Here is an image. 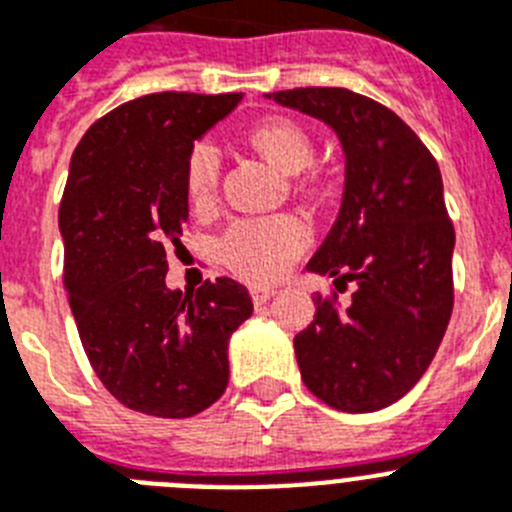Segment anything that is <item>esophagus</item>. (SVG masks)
<instances>
[{
  "mask_svg": "<svg viewBox=\"0 0 512 512\" xmlns=\"http://www.w3.org/2000/svg\"><path fill=\"white\" fill-rule=\"evenodd\" d=\"M274 295H277V289L274 287H253L251 289L253 305H264V302H269Z\"/></svg>",
  "mask_w": 512,
  "mask_h": 512,
  "instance_id": "esophagus-1",
  "label": "esophagus"
}]
</instances>
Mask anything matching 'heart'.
I'll list each match as a JSON object with an SVG mask.
<instances>
[{"instance_id":"heart-1","label":"heart","mask_w":512,"mask_h":512,"mask_svg":"<svg viewBox=\"0 0 512 512\" xmlns=\"http://www.w3.org/2000/svg\"><path fill=\"white\" fill-rule=\"evenodd\" d=\"M246 146L259 153L274 169L284 174H300L297 184L310 187L318 176L307 171L315 158V140L310 130L292 117L266 115L251 122L243 133ZM220 161L210 146L200 143L184 161V194L194 210H210L215 205ZM310 235L295 217H271V220H241L225 233L223 259L238 277L248 282H271L282 277L292 261L307 246Z\"/></svg>"}]
</instances>
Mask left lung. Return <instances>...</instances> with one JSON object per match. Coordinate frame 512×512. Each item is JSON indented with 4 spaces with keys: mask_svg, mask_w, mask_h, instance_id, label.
Masks as SVG:
<instances>
[{
    "mask_svg": "<svg viewBox=\"0 0 512 512\" xmlns=\"http://www.w3.org/2000/svg\"><path fill=\"white\" fill-rule=\"evenodd\" d=\"M328 122L346 153L338 220L307 269L354 282L351 305L315 295L295 336L302 382L343 413H372L408 395L436 356L454 310V225L436 158L390 107L341 87L274 92Z\"/></svg>",
    "mask_w": 512,
    "mask_h": 512,
    "instance_id": "left-lung-1",
    "label": "left lung"
}]
</instances>
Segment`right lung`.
Here are the masks:
<instances>
[{
  "instance_id": "add662e5",
  "label": "right lung",
  "mask_w": 512,
  "mask_h": 512,
  "mask_svg": "<svg viewBox=\"0 0 512 512\" xmlns=\"http://www.w3.org/2000/svg\"><path fill=\"white\" fill-rule=\"evenodd\" d=\"M243 94L158 92L130 99L79 140L58 207L63 287L81 346L125 408L192 418L228 387V338L253 305L246 287L207 279L166 287L182 248L184 161Z\"/></svg>"
}]
</instances>
